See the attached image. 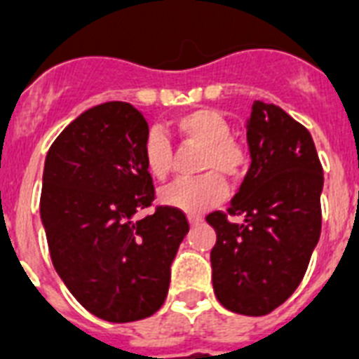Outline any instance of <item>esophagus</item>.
<instances>
[{
  "instance_id": "obj_1",
  "label": "esophagus",
  "mask_w": 359,
  "mask_h": 359,
  "mask_svg": "<svg viewBox=\"0 0 359 359\" xmlns=\"http://www.w3.org/2000/svg\"><path fill=\"white\" fill-rule=\"evenodd\" d=\"M188 222H190L191 227H196V225L203 224V218L201 216H188Z\"/></svg>"
}]
</instances>
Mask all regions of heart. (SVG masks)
<instances>
[{"label":"heart","mask_w":359,"mask_h":359,"mask_svg":"<svg viewBox=\"0 0 359 359\" xmlns=\"http://www.w3.org/2000/svg\"><path fill=\"white\" fill-rule=\"evenodd\" d=\"M180 140L201 147L199 171L203 177L179 180L160 194V201L188 214H201L227 196V184L219 173L231 179L242 175L248 162L245 151L231 137V124L210 108L191 109L175 121ZM143 160L152 179L165 180L173 168V145L162 132H151L143 145Z\"/></svg>","instance_id":"obj_1"}]
</instances>
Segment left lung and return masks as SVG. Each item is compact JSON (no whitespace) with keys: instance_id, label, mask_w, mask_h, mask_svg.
<instances>
[{"instance_id":"obj_1","label":"left lung","mask_w":359,"mask_h":359,"mask_svg":"<svg viewBox=\"0 0 359 359\" xmlns=\"http://www.w3.org/2000/svg\"><path fill=\"white\" fill-rule=\"evenodd\" d=\"M250 169L227 222L207 216L216 231L210 251L214 294L225 309L262 317L304 279L320 238L324 175L311 134L283 109L257 100L245 124Z\"/></svg>"}]
</instances>
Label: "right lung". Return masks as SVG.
I'll use <instances>...</instances> for the list:
<instances>
[{
    "label": "right lung",
    "instance_id": "right-lung-1",
    "mask_svg": "<svg viewBox=\"0 0 359 359\" xmlns=\"http://www.w3.org/2000/svg\"><path fill=\"white\" fill-rule=\"evenodd\" d=\"M147 135L132 104H100L57 135L44 162L41 219L53 268L76 300L108 323H134L162 307L190 231L171 207L134 218L154 199Z\"/></svg>",
    "mask_w": 359,
    "mask_h": 359
}]
</instances>
